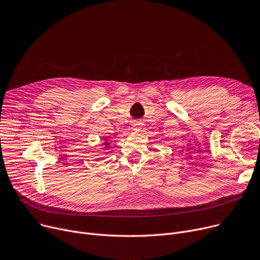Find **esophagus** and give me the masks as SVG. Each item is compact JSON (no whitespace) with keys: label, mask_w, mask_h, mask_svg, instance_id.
<instances>
[{"label":"esophagus","mask_w":260,"mask_h":260,"mask_svg":"<svg viewBox=\"0 0 260 260\" xmlns=\"http://www.w3.org/2000/svg\"><path fill=\"white\" fill-rule=\"evenodd\" d=\"M133 127H134L135 132H139L142 128V123L140 122V121H135V122L133 123Z\"/></svg>","instance_id":"esophagus-1"}]
</instances>
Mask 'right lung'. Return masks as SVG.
<instances>
[{"mask_svg":"<svg viewBox=\"0 0 260 260\" xmlns=\"http://www.w3.org/2000/svg\"><path fill=\"white\" fill-rule=\"evenodd\" d=\"M102 145H105V148H109L110 147V142H109V140L108 139H105L103 140V142L101 143Z\"/></svg>","mask_w":260,"mask_h":260,"instance_id":"right-lung-1","label":"right lung"}]
</instances>
